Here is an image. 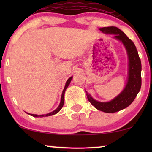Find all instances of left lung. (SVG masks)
I'll list each match as a JSON object with an SVG mask.
<instances>
[{
	"label": "left lung",
	"instance_id": "left-lung-1",
	"mask_svg": "<svg viewBox=\"0 0 152 152\" xmlns=\"http://www.w3.org/2000/svg\"><path fill=\"white\" fill-rule=\"evenodd\" d=\"M105 34H113L114 38L123 43L129 58L128 81L124 90L117 97L107 102L95 100L86 92V96L91 104L105 113H115L129 107L133 102L141 88V61L138 51L133 41L119 28L110 26L99 28Z\"/></svg>",
	"mask_w": 152,
	"mask_h": 152
}]
</instances>
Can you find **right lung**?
<instances>
[{
    "label": "right lung",
    "instance_id": "1",
    "mask_svg": "<svg viewBox=\"0 0 152 152\" xmlns=\"http://www.w3.org/2000/svg\"><path fill=\"white\" fill-rule=\"evenodd\" d=\"M72 77H70L69 79H68V80L66 81V85H65V87H64V90H63V92H62V95H61V102H60V104L59 105V107H57V109H55V111H53V112H51V113H47L45 114V115H36V114H30V113H27L28 114H29V115H32L33 116V117H36V118H41V117H45V116H50V115H55V114L57 113L58 112H59L60 110L61 109V108L63 107L64 106V93H65V91L66 90V88H68V85L70 84V82H71V80H72Z\"/></svg>",
    "mask_w": 152,
    "mask_h": 152
}]
</instances>
